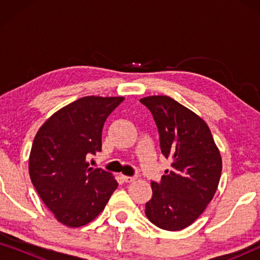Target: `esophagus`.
<instances>
[{"label":"esophagus","instance_id":"34e87169","mask_svg":"<svg viewBox=\"0 0 260 260\" xmlns=\"http://www.w3.org/2000/svg\"><path fill=\"white\" fill-rule=\"evenodd\" d=\"M123 180L125 181V182H135V181L137 180V176H126V175H123Z\"/></svg>","mask_w":260,"mask_h":260}]
</instances>
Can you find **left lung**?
Listing matches in <instances>:
<instances>
[{
    "mask_svg": "<svg viewBox=\"0 0 260 260\" xmlns=\"http://www.w3.org/2000/svg\"><path fill=\"white\" fill-rule=\"evenodd\" d=\"M157 125L159 145L172 169L151 182L145 215L159 229L180 231L191 225L214 197L222 159L207 123L168 95L141 99Z\"/></svg>",
    "mask_w": 260,
    "mask_h": 260,
    "instance_id": "obj_1",
    "label": "left lung"
}]
</instances>
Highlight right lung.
Wrapping results in <instances>:
<instances>
[{
	"mask_svg": "<svg viewBox=\"0 0 260 260\" xmlns=\"http://www.w3.org/2000/svg\"><path fill=\"white\" fill-rule=\"evenodd\" d=\"M124 97L88 95L53 113L31 145L29 176L54 218L67 227L87 225L103 212L118 183L111 173L88 167L102 150V131Z\"/></svg>",
	"mask_w": 260,
	"mask_h": 260,
	"instance_id": "add662e5",
	"label": "right lung"
}]
</instances>
